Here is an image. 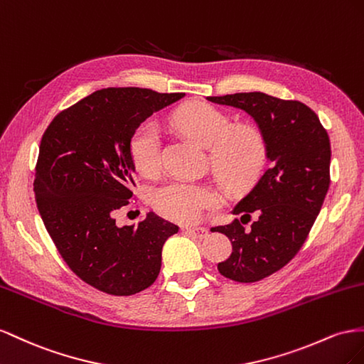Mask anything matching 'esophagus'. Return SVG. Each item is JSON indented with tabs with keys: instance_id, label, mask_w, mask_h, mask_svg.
Segmentation results:
<instances>
[{
	"instance_id": "1",
	"label": "esophagus",
	"mask_w": 364,
	"mask_h": 364,
	"mask_svg": "<svg viewBox=\"0 0 364 364\" xmlns=\"http://www.w3.org/2000/svg\"><path fill=\"white\" fill-rule=\"evenodd\" d=\"M186 233H188L189 236L196 237V240H204V237L209 235V230L204 227H189V228H186Z\"/></svg>"
}]
</instances>
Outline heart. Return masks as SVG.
<instances>
[{
  "label": "heart",
  "mask_w": 364,
  "mask_h": 364,
  "mask_svg": "<svg viewBox=\"0 0 364 364\" xmlns=\"http://www.w3.org/2000/svg\"><path fill=\"white\" fill-rule=\"evenodd\" d=\"M175 127L203 146L216 178L230 192L250 189L261 173L267 146L262 132L252 124L232 127V120L207 103H191L175 112ZM129 157L136 171L144 176L157 175L161 168V140L159 127L143 122L129 139ZM151 204L160 215L178 223L200 220L205 210L221 204V195L212 186L173 180L151 193Z\"/></svg>",
  "instance_id": "b5f03b06"
}]
</instances>
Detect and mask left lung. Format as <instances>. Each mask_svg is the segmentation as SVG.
Masks as SVG:
<instances>
[{
  "label": "left lung",
  "instance_id": "1",
  "mask_svg": "<svg viewBox=\"0 0 364 364\" xmlns=\"http://www.w3.org/2000/svg\"><path fill=\"white\" fill-rule=\"evenodd\" d=\"M207 99L250 114L265 140L269 166L235 205L232 213L241 220L212 227L233 247L218 272L235 282H257L285 267L306 241L331 183L329 137L317 114L299 100L259 91Z\"/></svg>",
  "mask_w": 364,
  "mask_h": 364
}]
</instances>
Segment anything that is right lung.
I'll list each match as a JSON object with an SVG mask.
<instances>
[{
  "label": "right lung",
  "mask_w": 364,
  "mask_h": 364,
  "mask_svg": "<svg viewBox=\"0 0 364 364\" xmlns=\"http://www.w3.org/2000/svg\"><path fill=\"white\" fill-rule=\"evenodd\" d=\"M184 92L103 88L60 111L41 139L35 200L59 255L99 291L132 296L151 287L161 248L178 225L149 212L139 225L116 224L132 200L129 139L155 111Z\"/></svg>",
  "instance_id": "1"
}]
</instances>
